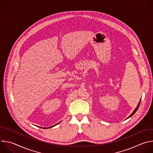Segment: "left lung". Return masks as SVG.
I'll use <instances>...</instances> for the list:
<instances>
[{
	"instance_id": "8db88e82",
	"label": "left lung",
	"mask_w": 153,
	"mask_h": 153,
	"mask_svg": "<svg viewBox=\"0 0 153 153\" xmlns=\"http://www.w3.org/2000/svg\"><path fill=\"white\" fill-rule=\"evenodd\" d=\"M140 101H141V99H140V102H139V103H138V105H137V107H136V109H135V110H134V111H133V113H131V115H130V116H129V117H128V118H127V119H128V118H129V117H131V116H133V115H134V114H135V113H136V111H137V110H138V108H139V105H140Z\"/></svg>"
}]
</instances>
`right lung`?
Segmentation results:
<instances>
[{
  "label": "right lung",
  "mask_w": 153,
  "mask_h": 153,
  "mask_svg": "<svg viewBox=\"0 0 153 153\" xmlns=\"http://www.w3.org/2000/svg\"><path fill=\"white\" fill-rule=\"evenodd\" d=\"M59 123H60V122H59ZM58 123H57V124H58ZM56 125H57V124H56ZM56 125H54V126H51V127H50V128H51V127H53V126H56ZM41 128H42V127H41ZM49 128H50V127H49Z\"/></svg>",
  "instance_id": "obj_1"
}]
</instances>
